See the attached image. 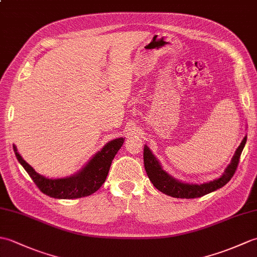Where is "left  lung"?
<instances>
[{
	"label": "left lung",
	"mask_w": 257,
	"mask_h": 257,
	"mask_svg": "<svg viewBox=\"0 0 257 257\" xmlns=\"http://www.w3.org/2000/svg\"><path fill=\"white\" fill-rule=\"evenodd\" d=\"M246 139L247 137H245L241 145H239V147L236 149L235 155H234L231 163L226 168V170L223 173V176L207 183L190 184L174 179L170 174H168L163 170L159 161H158L157 158L152 155V152L147 146H145L144 149V162L146 172L148 174L152 184L155 185V188H157L162 193L173 196V198L181 199L200 198V196H203L207 193L213 192V191L224 187V185L232 179L237 169L239 157H241L244 146L246 144Z\"/></svg>",
	"instance_id": "8db88e82"
}]
</instances>
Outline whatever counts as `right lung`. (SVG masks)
<instances>
[{
  "label": "right lung",
  "mask_w": 257,
  "mask_h": 257,
  "mask_svg": "<svg viewBox=\"0 0 257 257\" xmlns=\"http://www.w3.org/2000/svg\"><path fill=\"white\" fill-rule=\"evenodd\" d=\"M122 145L123 138L109 141L79 172L62 179H47L38 174L20 156L15 146L13 149L19 162L43 193L55 199H77L95 193L101 187L106 181L112 159Z\"/></svg>",
  "instance_id": "1"
}]
</instances>
